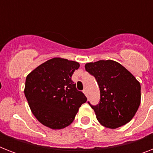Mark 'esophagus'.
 I'll return each instance as SVG.
<instances>
[{
    "instance_id": "1",
    "label": "esophagus",
    "mask_w": 153,
    "mask_h": 153,
    "mask_svg": "<svg viewBox=\"0 0 153 153\" xmlns=\"http://www.w3.org/2000/svg\"><path fill=\"white\" fill-rule=\"evenodd\" d=\"M82 91H83V93L85 94V95H86V97H87V91H86V89H84V90Z\"/></svg>"
}]
</instances>
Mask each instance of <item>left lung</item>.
I'll list each match as a JSON object with an SVG mask.
<instances>
[{"label":"left lung","instance_id":"left-lung-1","mask_svg":"<svg viewBox=\"0 0 153 153\" xmlns=\"http://www.w3.org/2000/svg\"><path fill=\"white\" fill-rule=\"evenodd\" d=\"M100 89V102L89 105L105 127L117 128L132 120L140 104V84L128 70L113 60H99L85 65Z\"/></svg>","mask_w":153,"mask_h":153}]
</instances>
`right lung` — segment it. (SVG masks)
<instances>
[{
  "instance_id": "1",
  "label": "right lung",
  "mask_w": 153,
  "mask_h": 153,
  "mask_svg": "<svg viewBox=\"0 0 153 153\" xmlns=\"http://www.w3.org/2000/svg\"><path fill=\"white\" fill-rule=\"evenodd\" d=\"M79 66L75 61L53 58L26 78L25 97L32 114L44 126L53 129L67 127L87 100L71 80Z\"/></svg>"
}]
</instances>
